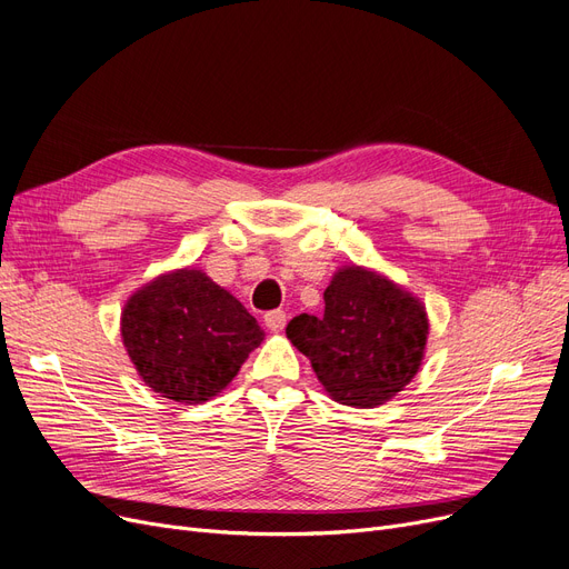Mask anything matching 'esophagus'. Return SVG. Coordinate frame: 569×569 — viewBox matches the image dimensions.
<instances>
[{
  "instance_id": "34e87169",
  "label": "esophagus",
  "mask_w": 569,
  "mask_h": 569,
  "mask_svg": "<svg viewBox=\"0 0 569 569\" xmlns=\"http://www.w3.org/2000/svg\"><path fill=\"white\" fill-rule=\"evenodd\" d=\"M286 311H281V309H273V311H267L264 313V326L269 328V330H273V332H279V330H283L286 328Z\"/></svg>"
}]
</instances>
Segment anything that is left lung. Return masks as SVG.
Returning <instances> with one entry per match:
<instances>
[{
  "label": "left lung",
  "mask_w": 569,
  "mask_h": 569,
  "mask_svg": "<svg viewBox=\"0 0 569 569\" xmlns=\"http://www.w3.org/2000/svg\"><path fill=\"white\" fill-rule=\"evenodd\" d=\"M323 317L300 313L288 340L311 361L332 401L377 408L403 391L425 359L429 319L412 292L366 267L335 271Z\"/></svg>",
  "instance_id": "8db88e82"
}]
</instances>
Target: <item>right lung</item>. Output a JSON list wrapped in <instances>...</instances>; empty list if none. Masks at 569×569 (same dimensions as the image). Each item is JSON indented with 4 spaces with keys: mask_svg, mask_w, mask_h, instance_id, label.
I'll list each match as a JSON object with an SVG mask.
<instances>
[{
    "mask_svg": "<svg viewBox=\"0 0 569 569\" xmlns=\"http://www.w3.org/2000/svg\"><path fill=\"white\" fill-rule=\"evenodd\" d=\"M121 340L147 387L197 406L234 380L264 330L231 292L201 269L184 267L126 300Z\"/></svg>",
    "mask_w": 569,
    "mask_h": 569,
    "instance_id": "1",
    "label": "right lung"
}]
</instances>
